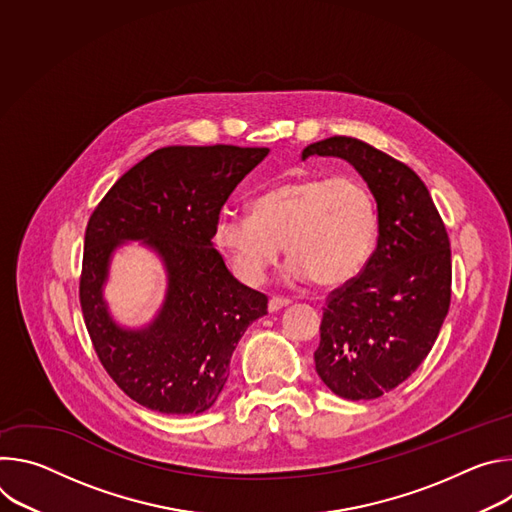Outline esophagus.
I'll list each match as a JSON object with an SVG mask.
<instances>
[{
    "label": "esophagus",
    "mask_w": 512,
    "mask_h": 512,
    "mask_svg": "<svg viewBox=\"0 0 512 512\" xmlns=\"http://www.w3.org/2000/svg\"><path fill=\"white\" fill-rule=\"evenodd\" d=\"M285 306H289V300H287V298L273 296V298L269 300V312H279V310L285 308Z\"/></svg>",
    "instance_id": "1"
}]
</instances>
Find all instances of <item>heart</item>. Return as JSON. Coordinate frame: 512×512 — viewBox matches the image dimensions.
Instances as JSON below:
<instances>
[{"instance_id":"1","label":"heart","mask_w":512,"mask_h":512,"mask_svg":"<svg viewBox=\"0 0 512 512\" xmlns=\"http://www.w3.org/2000/svg\"><path fill=\"white\" fill-rule=\"evenodd\" d=\"M249 216H223L214 227L235 273L251 285L265 279L281 245L285 275L338 287L369 263L379 237L373 192L356 178H285L247 204Z\"/></svg>"}]
</instances>
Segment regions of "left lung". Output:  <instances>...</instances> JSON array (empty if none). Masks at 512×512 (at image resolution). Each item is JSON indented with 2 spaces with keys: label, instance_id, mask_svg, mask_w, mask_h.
<instances>
[{
  "label": "left lung",
  "instance_id": "8db88e82",
  "mask_svg": "<svg viewBox=\"0 0 512 512\" xmlns=\"http://www.w3.org/2000/svg\"><path fill=\"white\" fill-rule=\"evenodd\" d=\"M310 156L346 160L379 208V239L358 277L324 308L316 373L338 397L377 399L401 385L429 354L450 310L452 251L421 178L354 137L310 143Z\"/></svg>",
  "mask_w": 512,
  "mask_h": 512
}]
</instances>
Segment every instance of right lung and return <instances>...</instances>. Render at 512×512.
<instances>
[{
    "label": "right lung",
    "instance_id": "add662e5",
    "mask_svg": "<svg viewBox=\"0 0 512 512\" xmlns=\"http://www.w3.org/2000/svg\"><path fill=\"white\" fill-rule=\"evenodd\" d=\"M267 154L239 145L162 148L125 172L91 214L81 308L101 364L135 403L168 415L210 409L241 336L267 314V298L212 245L221 208ZM129 240L154 250L167 271L165 302L139 329L121 327L102 294L112 253Z\"/></svg>",
    "mask_w": 512,
    "mask_h": 512
}]
</instances>
